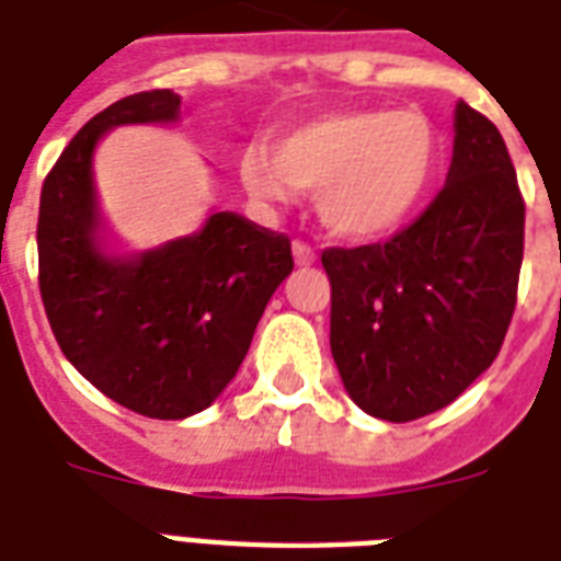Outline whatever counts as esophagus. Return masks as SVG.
Wrapping results in <instances>:
<instances>
[{"instance_id": "34e87169", "label": "esophagus", "mask_w": 561, "mask_h": 561, "mask_svg": "<svg viewBox=\"0 0 561 561\" xmlns=\"http://www.w3.org/2000/svg\"><path fill=\"white\" fill-rule=\"evenodd\" d=\"M294 259H297V264H314L317 262L314 250H311L306 241H294Z\"/></svg>"}]
</instances>
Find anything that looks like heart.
<instances>
[{"instance_id": "heart-1", "label": "heart", "mask_w": 561, "mask_h": 561, "mask_svg": "<svg viewBox=\"0 0 561 561\" xmlns=\"http://www.w3.org/2000/svg\"><path fill=\"white\" fill-rule=\"evenodd\" d=\"M439 134L416 110H346L311 118L250 148L241 180L255 201L288 203L317 194L320 218L352 241L390 236L434 183Z\"/></svg>"}]
</instances>
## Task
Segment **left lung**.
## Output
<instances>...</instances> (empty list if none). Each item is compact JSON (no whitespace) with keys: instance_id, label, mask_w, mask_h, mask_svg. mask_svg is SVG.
Returning <instances> with one entry per match:
<instances>
[{"instance_id":"1","label":"left lung","mask_w":561,"mask_h":561,"mask_svg":"<svg viewBox=\"0 0 561 561\" xmlns=\"http://www.w3.org/2000/svg\"><path fill=\"white\" fill-rule=\"evenodd\" d=\"M524 259V197L504 136L466 101L445 186L383 244L323 250L332 355L369 416L451 404L501 352Z\"/></svg>"}]
</instances>
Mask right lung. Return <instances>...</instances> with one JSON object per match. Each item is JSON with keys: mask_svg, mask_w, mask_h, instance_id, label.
<instances>
[{"mask_svg": "<svg viewBox=\"0 0 561 561\" xmlns=\"http://www.w3.org/2000/svg\"><path fill=\"white\" fill-rule=\"evenodd\" d=\"M180 95L148 90L75 134L39 194V297L57 346L107 399L148 419H186L244 360L267 299L294 271L290 241L236 211L139 253L104 236L92 153L118 125L174 122Z\"/></svg>", "mask_w": 561, "mask_h": 561, "instance_id": "add662e5", "label": "right lung"}]
</instances>
